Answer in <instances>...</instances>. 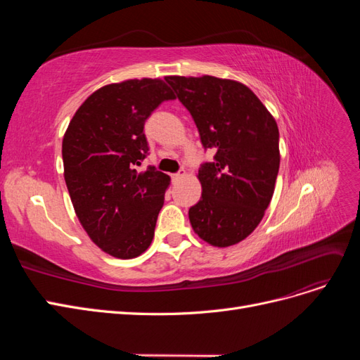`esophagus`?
<instances>
[{"instance_id": "34e87169", "label": "esophagus", "mask_w": 360, "mask_h": 360, "mask_svg": "<svg viewBox=\"0 0 360 360\" xmlns=\"http://www.w3.org/2000/svg\"><path fill=\"white\" fill-rule=\"evenodd\" d=\"M183 177H184V172H177V174H172V180H174V181H177V180L183 179Z\"/></svg>"}]
</instances>
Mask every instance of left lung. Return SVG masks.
Here are the masks:
<instances>
[{"instance_id":"obj_1","label":"left lung","mask_w":360,"mask_h":360,"mask_svg":"<svg viewBox=\"0 0 360 360\" xmlns=\"http://www.w3.org/2000/svg\"><path fill=\"white\" fill-rule=\"evenodd\" d=\"M213 162L198 171L201 200L189 209L193 231L212 246L236 245L264 216L279 171V130L254 91L216 76H167Z\"/></svg>"}]
</instances>
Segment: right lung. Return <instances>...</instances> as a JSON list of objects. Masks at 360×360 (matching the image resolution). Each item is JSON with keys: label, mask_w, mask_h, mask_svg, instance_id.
Wrapping results in <instances>:
<instances>
[{"label": "right lung", "mask_w": 360, "mask_h": 360, "mask_svg": "<svg viewBox=\"0 0 360 360\" xmlns=\"http://www.w3.org/2000/svg\"><path fill=\"white\" fill-rule=\"evenodd\" d=\"M171 99L159 78L108 84L86 97L64 134V180L75 213L93 243L115 258H135L153 240L171 179L136 167L148 151L146 120Z\"/></svg>", "instance_id": "1"}]
</instances>
